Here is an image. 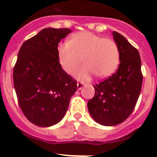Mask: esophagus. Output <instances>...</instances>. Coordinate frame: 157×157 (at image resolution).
Here are the masks:
<instances>
[{
    "label": "esophagus",
    "mask_w": 157,
    "mask_h": 157,
    "mask_svg": "<svg viewBox=\"0 0 157 157\" xmlns=\"http://www.w3.org/2000/svg\"><path fill=\"white\" fill-rule=\"evenodd\" d=\"M83 86H84V83L82 82H78L77 83L78 90H81V89L83 87Z\"/></svg>",
    "instance_id": "obj_1"
}]
</instances>
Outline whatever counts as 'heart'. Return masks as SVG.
<instances>
[{
    "mask_svg": "<svg viewBox=\"0 0 157 157\" xmlns=\"http://www.w3.org/2000/svg\"><path fill=\"white\" fill-rule=\"evenodd\" d=\"M58 59L62 68L71 74L82 62L85 64L78 72V77L89 79L92 75L107 77L120 63V53L114 40L104 38L91 32H80L69 41L60 43L57 48Z\"/></svg>",
    "mask_w": 157,
    "mask_h": 157,
    "instance_id": "b5f03b06",
    "label": "heart"
}]
</instances>
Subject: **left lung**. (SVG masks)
Returning a JSON list of instances; mask_svg holds the SVG:
<instances>
[{"mask_svg":"<svg viewBox=\"0 0 157 157\" xmlns=\"http://www.w3.org/2000/svg\"><path fill=\"white\" fill-rule=\"evenodd\" d=\"M112 34L120 49V63L114 74L94 86L95 94L87 104L94 120L104 126L118 125L130 116L143 80L138 49L120 33Z\"/></svg>","mask_w":157,"mask_h":157,"instance_id":"left-lung-1","label":"left lung"}]
</instances>
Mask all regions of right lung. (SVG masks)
<instances>
[{"instance_id": "right-lung-1", "label": "right lung", "mask_w": 157, "mask_h": 157, "mask_svg": "<svg viewBox=\"0 0 157 157\" xmlns=\"http://www.w3.org/2000/svg\"><path fill=\"white\" fill-rule=\"evenodd\" d=\"M71 32L68 28L43 29L19 51L13 68L18 103L27 120L39 127L59 123L77 90V81L58 59V44Z\"/></svg>"}]
</instances>
